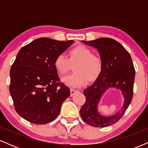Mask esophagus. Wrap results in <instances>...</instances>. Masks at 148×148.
<instances>
[{
  "label": "esophagus",
  "instance_id": "1",
  "mask_svg": "<svg viewBox=\"0 0 148 148\" xmlns=\"http://www.w3.org/2000/svg\"><path fill=\"white\" fill-rule=\"evenodd\" d=\"M77 92V90H74V89H71L70 90V94H71V96H72L73 95L75 94V93Z\"/></svg>",
  "mask_w": 148,
  "mask_h": 148
}]
</instances>
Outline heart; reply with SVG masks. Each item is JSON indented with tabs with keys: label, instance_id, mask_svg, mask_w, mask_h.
Segmentation results:
<instances>
[{
	"label": "heart",
	"instance_id": "heart-1",
	"mask_svg": "<svg viewBox=\"0 0 148 148\" xmlns=\"http://www.w3.org/2000/svg\"><path fill=\"white\" fill-rule=\"evenodd\" d=\"M69 58L59 54L54 60V67L60 75L69 72L71 64H75V73L64 76L62 81L69 87L79 88L86 81L92 82L99 77L103 68V62L99 56L93 54L90 49L84 45H77L69 51Z\"/></svg>",
	"mask_w": 148,
	"mask_h": 148
}]
</instances>
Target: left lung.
I'll use <instances>...</instances> for the list:
<instances>
[{
  "mask_svg": "<svg viewBox=\"0 0 148 148\" xmlns=\"http://www.w3.org/2000/svg\"><path fill=\"white\" fill-rule=\"evenodd\" d=\"M82 42L97 49L102 60L103 68L94 84L84 90L86 102L80 110V115L85 123L91 126H110L123 117L132 100L135 69L132 57L123 46L113 39L101 37ZM111 87L121 90L125 101L121 110L116 114L103 116L98 111V103L103 93Z\"/></svg>",
  "mask_w": 148,
  "mask_h": 148,
  "instance_id": "obj_1",
  "label": "left lung"
}]
</instances>
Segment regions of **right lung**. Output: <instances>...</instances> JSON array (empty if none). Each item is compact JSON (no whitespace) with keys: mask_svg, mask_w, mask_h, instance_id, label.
I'll list each match as a JSON object with an SVG mask.
<instances>
[{"mask_svg":"<svg viewBox=\"0 0 148 148\" xmlns=\"http://www.w3.org/2000/svg\"><path fill=\"white\" fill-rule=\"evenodd\" d=\"M47 37L34 40L20 49L10 69V92L15 111L33 124L53 121L70 95L60 82L54 60L73 43Z\"/></svg>","mask_w":148,"mask_h":148,"instance_id":"obj_1","label":"right lung"}]
</instances>
